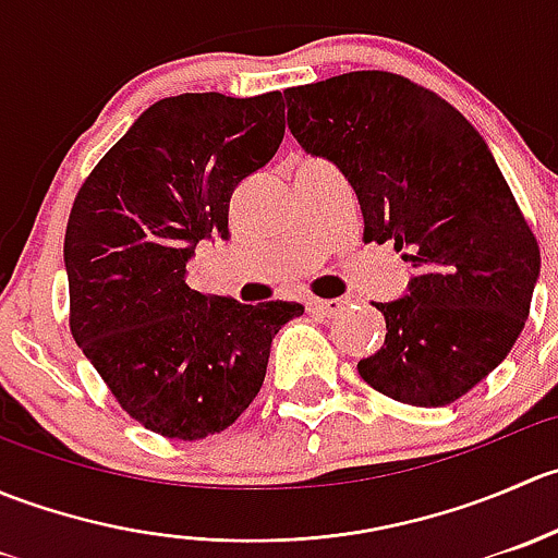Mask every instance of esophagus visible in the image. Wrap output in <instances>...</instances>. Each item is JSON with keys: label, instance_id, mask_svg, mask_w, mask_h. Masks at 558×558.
Masks as SVG:
<instances>
[{"label": "esophagus", "instance_id": "1", "mask_svg": "<svg viewBox=\"0 0 558 558\" xmlns=\"http://www.w3.org/2000/svg\"><path fill=\"white\" fill-rule=\"evenodd\" d=\"M345 305H348L345 300H313V302H307L311 313L320 315V318H331V315L342 313V311H345Z\"/></svg>", "mask_w": 558, "mask_h": 558}]
</instances>
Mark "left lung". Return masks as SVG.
I'll return each instance as SVG.
<instances>
[{"instance_id": "obj_1", "label": "left lung", "mask_w": 558, "mask_h": 558, "mask_svg": "<svg viewBox=\"0 0 558 558\" xmlns=\"http://www.w3.org/2000/svg\"><path fill=\"white\" fill-rule=\"evenodd\" d=\"M302 150L331 161L362 205L364 240L415 269L378 302L384 348L359 375L397 402L442 408L497 369L519 340L539 247L477 129L429 88L345 72L286 88Z\"/></svg>"}]
</instances>
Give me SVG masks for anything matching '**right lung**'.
<instances>
[{
  "mask_svg": "<svg viewBox=\"0 0 558 558\" xmlns=\"http://www.w3.org/2000/svg\"><path fill=\"white\" fill-rule=\"evenodd\" d=\"M280 92L150 105L94 167L64 238L70 329L112 397L174 440L223 432L256 399L300 302L243 305L189 286L202 240H229V199L283 143Z\"/></svg>",
  "mask_w": 558,
  "mask_h": 558,
  "instance_id": "obj_1",
  "label": "right lung"
}]
</instances>
